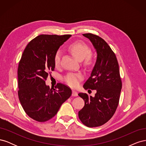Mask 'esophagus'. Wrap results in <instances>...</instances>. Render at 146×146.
<instances>
[{
	"instance_id": "34e87169",
	"label": "esophagus",
	"mask_w": 146,
	"mask_h": 146,
	"mask_svg": "<svg viewBox=\"0 0 146 146\" xmlns=\"http://www.w3.org/2000/svg\"><path fill=\"white\" fill-rule=\"evenodd\" d=\"M72 96H74V97H76L78 96V93L75 90H72Z\"/></svg>"
}]
</instances>
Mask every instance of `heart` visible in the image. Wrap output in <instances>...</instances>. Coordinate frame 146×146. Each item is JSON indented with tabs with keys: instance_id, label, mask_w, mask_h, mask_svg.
Masks as SVG:
<instances>
[{
	"instance_id": "obj_1",
	"label": "heart",
	"mask_w": 146,
	"mask_h": 146,
	"mask_svg": "<svg viewBox=\"0 0 146 146\" xmlns=\"http://www.w3.org/2000/svg\"><path fill=\"white\" fill-rule=\"evenodd\" d=\"M69 50L72 52L74 56L78 60H82L86 58V62H90L91 58L88 54L90 52V48L86 44L81 42H76L71 44L69 47ZM61 61V51L58 50L54 56V64L56 67L60 64ZM82 75L80 73H69L64 77L66 83L71 86H77L82 78Z\"/></svg>"
}]
</instances>
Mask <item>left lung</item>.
Instances as JSON below:
<instances>
[{
  "label": "left lung",
  "mask_w": 146,
  "mask_h": 146,
  "mask_svg": "<svg viewBox=\"0 0 146 146\" xmlns=\"http://www.w3.org/2000/svg\"><path fill=\"white\" fill-rule=\"evenodd\" d=\"M92 42L97 59L91 76L83 85L85 90H96L94 97L86 93L78 96L85 106L78 111L84 125L95 127L104 125L112 117L119 104L122 82L115 54L104 39L92 33L83 34Z\"/></svg>",
  "instance_id": "8db88e82"
}]
</instances>
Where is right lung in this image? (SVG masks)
Here are the masks:
<instances>
[{"mask_svg":"<svg viewBox=\"0 0 146 146\" xmlns=\"http://www.w3.org/2000/svg\"><path fill=\"white\" fill-rule=\"evenodd\" d=\"M70 35H40L26 46L17 69L18 96L27 115L38 122L54 117L61 105L72 94L70 88L58 83L46 85L49 72L54 70V56Z\"/></svg>","mask_w":146,"mask_h":146,"instance_id":"obj_1","label":"right lung"}]
</instances>
